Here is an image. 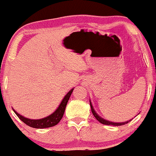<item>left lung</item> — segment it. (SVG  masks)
<instances>
[{"label":"left lung","instance_id":"obj_1","mask_svg":"<svg viewBox=\"0 0 156 156\" xmlns=\"http://www.w3.org/2000/svg\"><path fill=\"white\" fill-rule=\"evenodd\" d=\"M90 106H91V112H92L93 115H94V116L95 117L96 119L98 120V122H100L101 123H102V124L104 125H107V126H123V125H126L127 123H128V122L131 121V120H129V121H127V122H110V121H108V120H106L104 119L101 118V116H99L98 114H97L95 111H94V108H93V106L92 104H91V101H90Z\"/></svg>","mask_w":156,"mask_h":156}]
</instances>
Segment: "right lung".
Segmentation results:
<instances>
[{"label":"right lung","mask_w":156,"mask_h":156,"mask_svg":"<svg viewBox=\"0 0 156 156\" xmlns=\"http://www.w3.org/2000/svg\"><path fill=\"white\" fill-rule=\"evenodd\" d=\"M73 89H72L70 91H68V93L65 96L62 101L61 102L60 105L58 106L55 111L51 115H48V116L45 117V118L41 119H30L25 118L23 115H21L16 111L14 109H12L14 113L16 114L17 116L24 123L27 125V126L32 127L34 128H50V127L55 126L61 121V119L63 117L64 113H65V108L67 102H68L69 98H70V95H71L72 92H73Z\"/></svg>","instance_id":"1"}]
</instances>
